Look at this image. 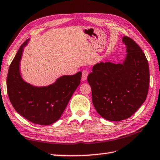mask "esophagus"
Segmentation results:
<instances>
[{
    "instance_id": "obj_1",
    "label": "esophagus",
    "mask_w": 160,
    "mask_h": 160,
    "mask_svg": "<svg viewBox=\"0 0 160 160\" xmlns=\"http://www.w3.org/2000/svg\"><path fill=\"white\" fill-rule=\"evenodd\" d=\"M87 76H88V71L86 70L82 71V80L84 81L87 80Z\"/></svg>"
}]
</instances>
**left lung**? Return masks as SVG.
I'll return each mask as SVG.
<instances>
[{
	"instance_id": "left-lung-1",
	"label": "left lung",
	"mask_w": 160,
	"mask_h": 160,
	"mask_svg": "<svg viewBox=\"0 0 160 160\" xmlns=\"http://www.w3.org/2000/svg\"><path fill=\"white\" fill-rule=\"evenodd\" d=\"M128 52L123 64L100 62L87 81L93 106L105 119L119 121L130 117L146 101L148 92V62L139 45L129 37L122 38Z\"/></svg>"
}]
</instances>
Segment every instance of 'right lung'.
Wrapping results in <instances>:
<instances>
[{
    "label": "right lung",
    "instance_id": "add662e5",
    "mask_svg": "<svg viewBox=\"0 0 160 160\" xmlns=\"http://www.w3.org/2000/svg\"><path fill=\"white\" fill-rule=\"evenodd\" d=\"M26 41L9 66L7 90L12 106L18 114L32 123L52 124L59 120L72 95L80 83L82 73L63 76L48 87H37L23 80L19 72V62Z\"/></svg>",
    "mask_w": 160,
    "mask_h": 160
}]
</instances>
